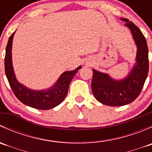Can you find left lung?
<instances>
[{"label": "left lung", "mask_w": 152, "mask_h": 152, "mask_svg": "<svg viewBox=\"0 0 152 152\" xmlns=\"http://www.w3.org/2000/svg\"><path fill=\"white\" fill-rule=\"evenodd\" d=\"M130 31L137 46L135 64L122 79H115L109 74L93 69L92 91L95 98L103 104L117 107L126 105L140 95L148 72V50L141 31L132 22L121 18Z\"/></svg>", "instance_id": "1"}]
</instances>
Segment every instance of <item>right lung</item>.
Listing matches in <instances>:
<instances>
[{
	"label": "right lung",
	"mask_w": 152,
	"mask_h": 152,
	"mask_svg": "<svg viewBox=\"0 0 152 152\" xmlns=\"http://www.w3.org/2000/svg\"><path fill=\"white\" fill-rule=\"evenodd\" d=\"M15 31L9 39L6 48L5 73L9 83L15 96L23 104L37 110H50L60 104L66 97L70 82L82 66L75 70H67L60 75L59 79L52 87L42 90H35L28 88L20 83L16 79L12 59V48L13 37Z\"/></svg>",
	"instance_id": "right-lung-1"
}]
</instances>
